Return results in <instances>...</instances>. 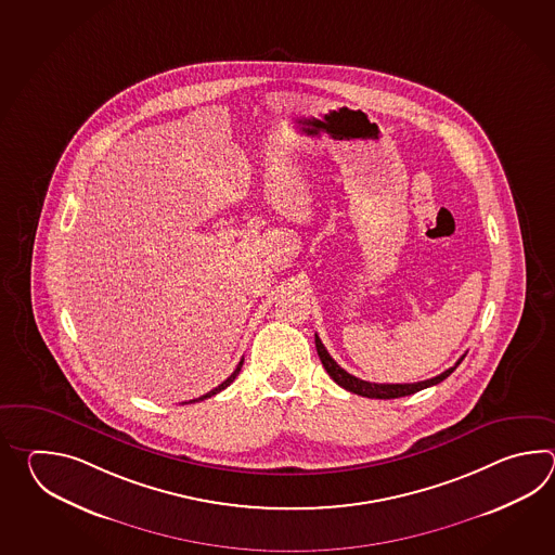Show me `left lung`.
I'll use <instances>...</instances> for the list:
<instances>
[{"instance_id": "obj_1", "label": "left lung", "mask_w": 555, "mask_h": 555, "mask_svg": "<svg viewBox=\"0 0 555 555\" xmlns=\"http://www.w3.org/2000/svg\"><path fill=\"white\" fill-rule=\"evenodd\" d=\"M315 347H318L319 359H321V363L325 366V371L330 373V377L333 378L339 387H343V389L354 392V395H361V397H366V399H399V397H406V395H414V392H418V390L428 389V387L438 385V383H442L444 378L450 377L452 371L461 365L462 359H464V354H462L456 365L450 366L444 373H440L438 377L426 378V380H418V383L389 385V383H369V380H363V378L349 375L343 366L335 363V359L327 353L325 345L321 343L318 335H315Z\"/></svg>"}]
</instances>
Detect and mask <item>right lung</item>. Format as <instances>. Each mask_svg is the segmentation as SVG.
I'll list each match as a JSON object with an SVG mask.
<instances>
[{
    "instance_id": "right-lung-1",
    "label": "right lung",
    "mask_w": 555,
    "mask_h": 555,
    "mask_svg": "<svg viewBox=\"0 0 555 555\" xmlns=\"http://www.w3.org/2000/svg\"><path fill=\"white\" fill-rule=\"evenodd\" d=\"M242 365H244V359H242V361H240V363H237L236 371H234V373H232V375H230V377L225 378V380H224V383H222V385H218V387H216V389L210 390V392H206V395H202L201 399H194V401H190V402H198V401H204V399H210V397H214V395H218V392H220V390H224L225 387H230V385H232V383H234V378L237 377V373H240V369H242Z\"/></svg>"
}]
</instances>
